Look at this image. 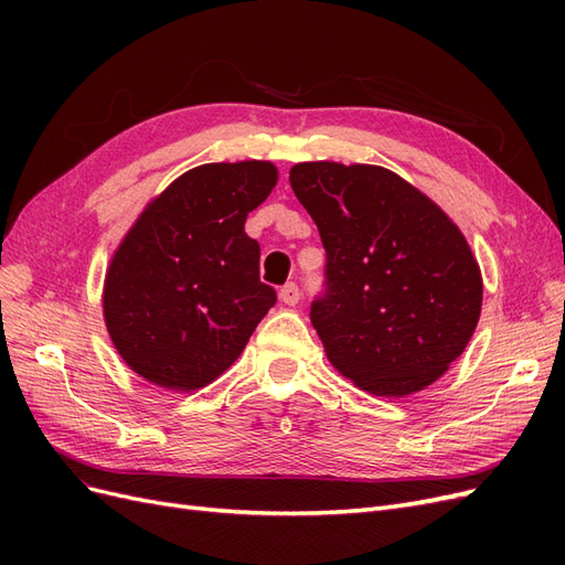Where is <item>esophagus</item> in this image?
I'll use <instances>...</instances> for the list:
<instances>
[{"instance_id":"34e87169","label":"esophagus","mask_w":565,"mask_h":565,"mask_svg":"<svg viewBox=\"0 0 565 565\" xmlns=\"http://www.w3.org/2000/svg\"><path fill=\"white\" fill-rule=\"evenodd\" d=\"M299 299H301V289L297 282H287L280 287V301H285L287 306L299 303Z\"/></svg>"}]
</instances>
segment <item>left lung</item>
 <instances>
[{"label": "left lung", "instance_id": "obj_1", "mask_svg": "<svg viewBox=\"0 0 565 565\" xmlns=\"http://www.w3.org/2000/svg\"><path fill=\"white\" fill-rule=\"evenodd\" d=\"M289 185L328 259L311 322L330 363L377 396L436 382L481 316V270L465 235L384 167L301 162Z\"/></svg>", "mask_w": 565, "mask_h": 565}]
</instances>
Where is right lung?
I'll return each instance as SVG.
<instances>
[{"mask_svg":"<svg viewBox=\"0 0 565 565\" xmlns=\"http://www.w3.org/2000/svg\"><path fill=\"white\" fill-rule=\"evenodd\" d=\"M270 162H214L152 200L115 252L104 313L115 349L143 380L193 391L243 353L278 301L259 280L252 210L276 188Z\"/></svg>","mask_w":565,"mask_h":565,"instance_id":"right-lung-1","label":"right lung"}]
</instances>
